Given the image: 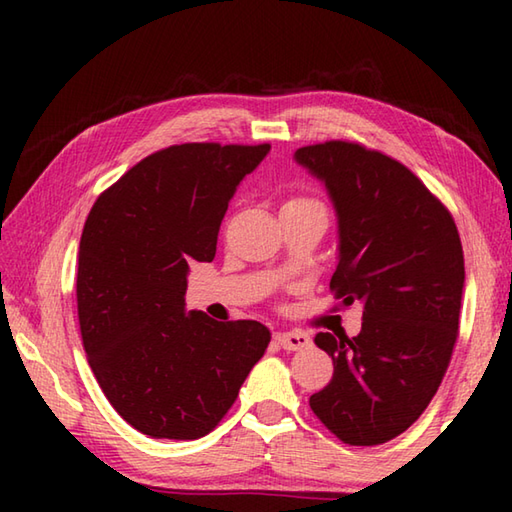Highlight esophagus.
<instances>
[{"label": "esophagus", "mask_w": 512, "mask_h": 512, "mask_svg": "<svg viewBox=\"0 0 512 512\" xmlns=\"http://www.w3.org/2000/svg\"><path fill=\"white\" fill-rule=\"evenodd\" d=\"M275 341L284 347L286 352H297L310 345V336L303 332H277Z\"/></svg>", "instance_id": "34e87169"}]
</instances>
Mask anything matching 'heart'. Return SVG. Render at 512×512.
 <instances>
[{
    "instance_id": "heart-1",
    "label": "heart",
    "mask_w": 512,
    "mask_h": 512,
    "mask_svg": "<svg viewBox=\"0 0 512 512\" xmlns=\"http://www.w3.org/2000/svg\"><path fill=\"white\" fill-rule=\"evenodd\" d=\"M308 209L323 211V206L317 200L308 198V195H295V198H288L284 202V206H281V211H308Z\"/></svg>"
}]
</instances>
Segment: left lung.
I'll use <instances>...</instances> for the list:
<instances>
[{
  "label": "left lung",
  "instance_id": "obj_1",
  "mask_svg": "<svg viewBox=\"0 0 512 512\" xmlns=\"http://www.w3.org/2000/svg\"><path fill=\"white\" fill-rule=\"evenodd\" d=\"M295 158L325 182L339 215L330 290L363 310L352 339L314 336L334 374L310 409L341 442L374 447L407 431L447 374L464 288L460 233L447 206L383 151L325 140Z\"/></svg>",
  "mask_w": 512,
  "mask_h": 512
}]
</instances>
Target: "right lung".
Instances as JSON below:
<instances>
[{
    "mask_svg": "<svg viewBox=\"0 0 512 512\" xmlns=\"http://www.w3.org/2000/svg\"><path fill=\"white\" fill-rule=\"evenodd\" d=\"M270 145L184 143L140 160L85 220L76 310L118 416L149 438L198 440L233 407L270 343L257 321L184 312L193 262H211L237 184Z\"/></svg>",
    "mask_w": 512,
    "mask_h": 512,
    "instance_id": "add662e5",
    "label": "right lung"
}]
</instances>
